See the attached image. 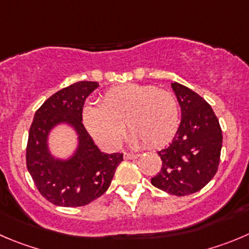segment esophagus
I'll use <instances>...</instances> for the list:
<instances>
[{"mask_svg": "<svg viewBox=\"0 0 249 249\" xmlns=\"http://www.w3.org/2000/svg\"><path fill=\"white\" fill-rule=\"evenodd\" d=\"M140 155L138 153H134V152H124V159L125 160H134V159H138Z\"/></svg>", "mask_w": 249, "mask_h": 249, "instance_id": "obj_1", "label": "esophagus"}]
</instances>
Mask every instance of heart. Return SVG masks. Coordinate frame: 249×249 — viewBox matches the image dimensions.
I'll list each match as a JSON object with an SVG mask.
<instances>
[{
  "label": "heart",
  "instance_id": "heart-1",
  "mask_svg": "<svg viewBox=\"0 0 249 249\" xmlns=\"http://www.w3.org/2000/svg\"><path fill=\"white\" fill-rule=\"evenodd\" d=\"M82 123L94 140L107 148L122 141L124 123L134 143L159 147L174 136L179 124V109L169 90L155 86H118L103 94L101 106L87 104Z\"/></svg>",
  "mask_w": 249,
  "mask_h": 249
}]
</instances>
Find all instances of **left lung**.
Listing matches in <instances>:
<instances>
[{
    "mask_svg": "<svg viewBox=\"0 0 249 249\" xmlns=\"http://www.w3.org/2000/svg\"><path fill=\"white\" fill-rule=\"evenodd\" d=\"M182 111L173 140L159 151L161 171L153 187L177 196L196 193L213 178L220 163L222 131L210 104L190 88L172 83Z\"/></svg>",
    "mask_w": 249,
    "mask_h": 249,
    "instance_id": "8db88e82",
    "label": "left lung"
}]
</instances>
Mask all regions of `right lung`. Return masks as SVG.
<instances>
[{
    "instance_id": "right-lung-1",
    "label": "right lung",
    "mask_w": 249,
    "mask_h": 249,
    "mask_svg": "<svg viewBox=\"0 0 249 249\" xmlns=\"http://www.w3.org/2000/svg\"><path fill=\"white\" fill-rule=\"evenodd\" d=\"M98 82L81 81L46 99L36 111L27 143V168L39 193L57 206L76 208L89 204L107 192L123 153L101 152L82 124L85 101ZM67 124L78 134L79 145L67 160L55 159L47 147L48 132Z\"/></svg>"
}]
</instances>
